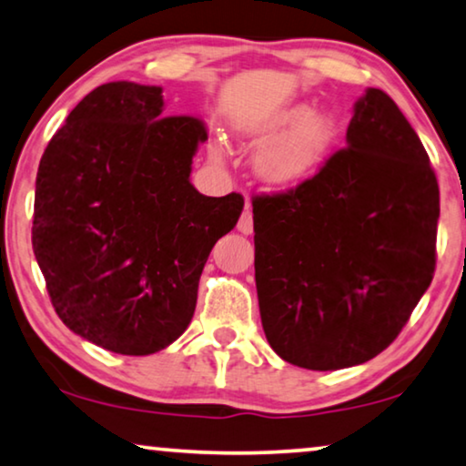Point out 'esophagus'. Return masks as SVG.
Wrapping results in <instances>:
<instances>
[{
  "mask_svg": "<svg viewBox=\"0 0 466 466\" xmlns=\"http://www.w3.org/2000/svg\"><path fill=\"white\" fill-rule=\"evenodd\" d=\"M238 232L253 234V211H251V205H248V203H247L245 211H242L240 219H238Z\"/></svg>",
  "mask_w": 466,
  "mask_h": 466,
  "instance_id": "obj_1",
  "label": "esophagus"
}]
</instances>
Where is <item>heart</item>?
Wrapping results in <instances>:
<instances>
[{"instance_id": "heart-1", "label": "heart", "mask_w": 466, "mask_h": 466, "mask_svg": "<svg viewBox=\"0 0 466 466\" xmlns=\"http://www.w3.org/2000/svg\"><path fill=\"white\" fill-rule=\"evenodd\" d=\"M287 128V134L257 157V171L268 182L290 184L314 169L335 140L337 119L329 110H308V106L299 104L276 115L259 131L263 137H269Z\"/></svg>"}]
</instances>
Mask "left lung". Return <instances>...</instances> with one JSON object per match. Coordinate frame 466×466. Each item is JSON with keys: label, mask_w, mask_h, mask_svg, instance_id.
I'll return each mask as SVG.
<instances>
[{"label": "left lung", "mask_w": 466, "mask_h": 466, "mask_svg": "<svg viewBox=\"0 0 466 466\" xmlns=\"http://www.w3.org/2000/svg\"><path fill=\"white\" fill-rule=\"evenodd\" d=\"M345 140L297 188L253 197L263 332L308 370L379 356L435 272L440 188L412 125L368 87Z\"/></svg>", "instance_id": "8db88e82"}]
</instances>
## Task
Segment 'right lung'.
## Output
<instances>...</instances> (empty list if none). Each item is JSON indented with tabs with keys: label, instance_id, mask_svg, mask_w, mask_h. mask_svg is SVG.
I'll list each match as a JSON object with an SVG mask.
<instances>
[{
	"label": "right lung",
	"instance_id": "add662e5",
	"mask_svg": "<svg viewBox=\"0 0 466 466\" xmlns=\"http://www.w3.org/2000/svg\"><path fill=\"white\" fill-rule=\"evenodd\" d=\"M163 108L157 86L96 87L54 134L35 182L33 251L56 314L123 356L161 351L188 329L211 248L245 207L236 192L194 188L205 123Z\"/></svg>",
	"mask_w": 466,
	"mask_h": 466
}]
</instances>
